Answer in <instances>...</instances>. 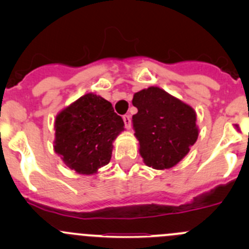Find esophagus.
Listing matches in <instances>:
<instances>
[{"mask_svg":"<svg viewBox=\"0 0 249 249\" xmlns=\"http://www.w3.org/2000/svg\"><path fill=\"white\" fill-rule=\"evenodd\" d=\"M123 120H124V124L126 129H130L131 127V117L129 114H125L123 115Z\"/></svg>","mask_w":249,"mask_h":249,"instance_id":"esophagus-1","label":"esophagus"}]
</instances>
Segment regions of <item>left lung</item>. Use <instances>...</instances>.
<instances>
[{
  "label": "left lung",
  "mask_w": 249,
  "mask_h": 249,
  "mask_svg": "<svg viewBox=\"0 0 249 249\" xmlns=\"http://www.w3.org/2000/svg\"><path fill=\"white\" fill-rule=\"evenodd\" d=\"M132 105L139 109L132 124L145 165L157 170L175 166L199 136L194 109L157 87L136 92Z\"/></svg>",
  "instance_id": "1"
}]
</instances>
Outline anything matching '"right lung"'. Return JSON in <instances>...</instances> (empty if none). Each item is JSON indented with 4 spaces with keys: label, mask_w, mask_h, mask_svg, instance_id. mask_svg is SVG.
I'll list each match as a JSON object with an SVG mask.
<instances>
[{
    "label": "right lung",
    "mask_w": 249,
    "mask_h": 249,
    "mask_svg": "<svg viewBox=\"0 0 249 249\" xmlns=\"http://www.w3.org/2000/svg\"><path fill=\"white\" fill-rule=\"evenodd\" d=\"M124 122L107 100L87 94L65 108L55 120V152L70 169L95 173L109 162L112 142Z\"/></svg>",
    "instance_id": "obj_1"
}]
</instances>
